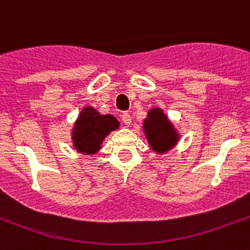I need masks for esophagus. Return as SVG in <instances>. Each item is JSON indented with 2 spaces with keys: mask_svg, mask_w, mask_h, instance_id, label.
<instances>
[{
  "mask_svg": "<svg viewBox=\"0 0 250 250\" xmlns=\"http://www.w3.org/2000/svg\"><path fill=\"white\" fill-rule=\"evenodd\" d=\"M122 121H123V123H125V125H131V122H132V118H131V115H129L128 113H123L122 114Z\"/></svg>",
  "mask_w": 250,
  "mask_h": 250,
  "instance_id": "esophagus-1",
  "label": "esophagus"
}]
</instances>
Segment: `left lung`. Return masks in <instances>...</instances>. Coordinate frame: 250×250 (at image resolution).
Here are the masks:
<instances>
[{
  "mask_svg": "<svg viewBox=\"0 0 250 250\" xmlns=\"http://www.w3.org/2000/svg\"><path fill=\"white\" fill-rule=\"evenodd\" d=\"M144 131L153 150L158 153L167 152L178 141V135L175 129L160 109L149 111L148 119H145L144 122Z\"/></svg>",
  "mask_w": 250,
  "mask_h": 250,
  "instance_id": "8db88e82",
  "label": "left lung"
}]
</instances>
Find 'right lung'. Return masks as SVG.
Returning <instances> with one entry per match:
<instances>
[{
    "mask_svg": "<svg viewBox=\"0 0 250 250\" xmlns=\"http://www.w3.org/2000/svg\"><path fill=\"white\" fill-rule=\"evenodd\" d=\"M118 127L119 122L113 115H101L93 107H85L80 113L72 133L76 150L85 154H94L101 146L104 139Z\"/></svg>",
    "mask_w": 250,
    "mask_h": 250,
    "instance_id": "obj_1",
    "label": "right lung"
}]
</instances>
